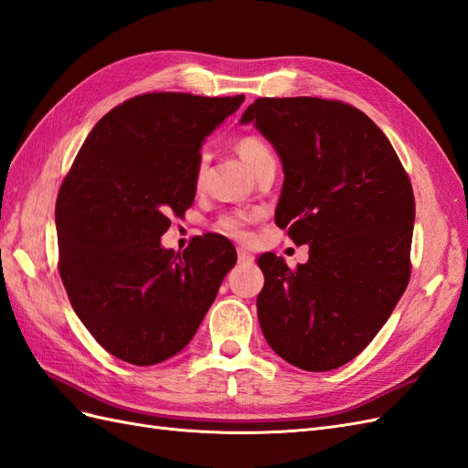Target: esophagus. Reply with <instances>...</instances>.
<instances>
[{
	"label": "esophagus",
	"mask_w": 468,
	"mask_h": 468,
	"mask_svg": "<svg viewBox=\"0 0 468 468\" xmlns=\"http://www.w3.org/2000/svg\"><path fill=\"white\" fill-rule=\"evenodd\" d=\"M237 257H239V262H241V265H250V262L255 261V257L249 253L247 249H243V247H239L237 249Z\"/></svg>",
	"instance_id": "34e87169"
}]
</instances>
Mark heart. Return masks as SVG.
<instances>
[{
    "instance_id": "1",
    "label": "heart",
    "mask_w": 468,
    "mask_h": 468,
    "mask_svg": "<svg viewBox=\"0 0 468 468\" xmlns=\"http://www.w3.org/2000/svg\"><path fill=\"white\" fill-rule=\"evenodd\" d=\"M237 154L241 155V160L250 167V170L257 172L259 167L265 164L267 160H274L272 158V152L269 150V146L265 142L257 136H243L239 138L237 144ZM203 172H206V160H201L197 165V176L196 179L201 182ZM249 221L250 218L243 211H235L229 215H223V218L218 221V229L223 235H229L233 239H247L249 237Z\"/></svg>"
}]
</instances>
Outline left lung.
Listing matches in <instances>:
<instances>
[{
    "instance_id": "8db88e82",
    "label": "left lung",
    "mask_w": 468,
    "mask_h": 468,
    "mask_svg": "<svg viewBox=\"0 0 468 468\" xmlns=\"http://www.w3.org/2000/svg\"><path fill=\"white\" fill-rule=\"evenodd\" d=\"M250 122L282 164L274 223L310 247L296 271L259 257L261 330L289 364L336 369L374 340L410 282L411 182L388 136L350 104L257 99L241 116Z\"/></svg>"
}]
</instances>
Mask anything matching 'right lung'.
Masks as SVG:
<instances>
[{"label":"right lung","instance_id":"obj_1","mask_svg":"<svg viewBox=\"0 0 468 468\" xmlns=\"http://www.w3.org/2000/svg\"><path fill=\"white\" fill-rule=\"evenodd\" d=\"M148 92L104 114L57 196L58 272L106 352L154 366L182 352L237 262L221 235L182 255L160 237L194 203L201 144L241 102Z\"/></svg>","mask_w":468,"mask_h":468}]
</instances>
